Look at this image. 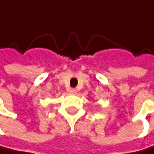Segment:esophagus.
<instances>
[{
    "instance_id": "1",
    "label": "esophagus",
    "mask_w": 154,
    "mask_h": 154,
    "mask_svg": "<svg viewBox=\"0 0 154 154\" xmlns=\"http://www.w3.org/2000/svg\"><path fill=\"white\" fill-rule=\"evenodd\" d=\"M69 92L70 94H76L77 90L74 89V88H70V89H69Z\"/></svg>"
}]
</instances>
